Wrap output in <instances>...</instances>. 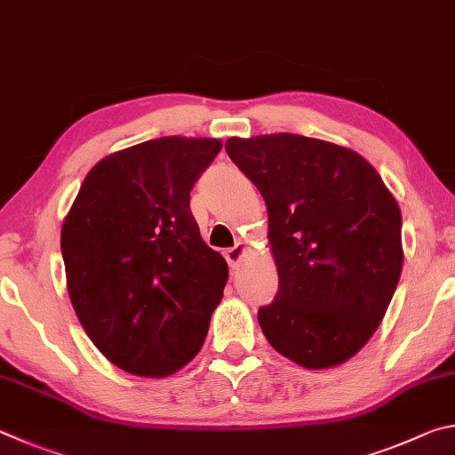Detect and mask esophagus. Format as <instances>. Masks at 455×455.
Masks as SVG:
<instances>
[{
    "instance_id": "34e87169",
    "label": "esophagus",
    "mask_w": 455,
    "mask_h": 455,
    "mask_svg": "<svg viewBox=\"0 0 455 455\" xmlns=\"http://www.w3.org/2000/svg\"><path fill=\"white\" fill-rule=\"evenodd\" d=\"M243 256H245V245H243V243H235L234 248L226 250V259H228L229 267H237V266H240V261H242Z\"/></svg>"
}]
</instances>
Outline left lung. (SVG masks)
I'll return each mask as SVG.
<instances>
[{"label":"left lung","mask_w":455,"mask_h":455,"mask_svg":"<svg viewBox=\"0 0 455 455\" xmlns=\"http://www.w3.org/2000/svg\"><path fill=\"white\" fill-rule=\"evenodd\" d=\"M267 205L280 275L258 322L275 352L323 370L360 352L402 274V213L379 173L352 149L274 133L226 141Z\"/></svg>","instance_id":"8db88e82"}]
</instances>
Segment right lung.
<instances>
[{
    "label": "right lung",
    "mask_w": 455,
    "mask_h": 455,
    "mask_svg": "<svg viewBox=\"0 0 455 455\" xmlns=\"http://www.w3.org/2000/svg\"><path fill=\"white\" fill-rule=\"evenodd\" d=\"M220 140L178 135L103 157L61 228L68 291L95 347L133 376L162 378L202 349L228 282L189 191Z\"/></svg>",
    "instance_id": "obj_1"
}]
</instances>
